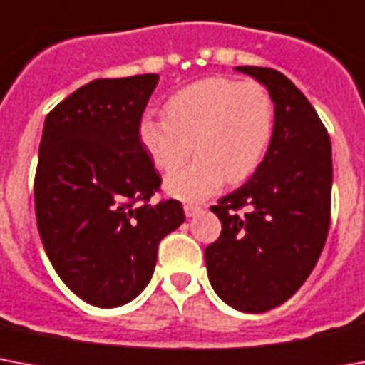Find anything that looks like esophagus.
<instances>
[{
	"label": "esophagus",
	"instance_id": "1",
	"mask_svg": "<svg viewBox=\"0 0 365 365\" xmlns=\"http://www.w3.org/2000/svg\"><path fill=\"white\" fill-rule=\"evenodd\" d=\"M201 209H203V207L197 205V203H186V205H185V215L188 218L196 217V215L201 211Z\"/></svg>",
	"mask_w": 365,
	"mask_h": 365
}]
</instances>
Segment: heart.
<instances>
[{"label": "heart", "instance_id": "b5f03b06", "mask_svg": "<svg viewBox=\"0 0 365 365\" xmlns=\"http://www.w3.org/2000/svg\"><path fill=\"white\" fill-rule=\"evenodd\" d=\"M165 118L145 115L137 135L158 171L169 173L196 150L190 165L165 180V190L186 201L203 200L226 179L241 182L262 164L275 130V105L258 83L201 78L165 101Z\"/></svg>", "mask_w": 365, "mask_h": 365}]
</instances>
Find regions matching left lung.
Here are the masks:
<instances>
[{"label": "left lung", "instance_id": "1", "mask_svg": "<svg viewBox=\"0 0 365 365\" xmlns=\"http://www.w3.org/2000/svg\"><path fill=\"white\" fill-rule=\"evenodd\" d=\"M275 103V130L262 164L211 211L222 233L205 249L215 292L243 313H264L298 292L330 230L331 143L296 84L269 67L239 66Z\"/></svg>", "mask_w": 365, "mask_h": 365}]
</instances>
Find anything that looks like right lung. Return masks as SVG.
<instances>
[{"instance_id":"right-lung-1","label":"right lung","mask_w":365,"mask_h":365,"mask_svg":"<svg viewBox=\"0 0 365 365\" xmlns=\"http://www.w3.org/2000/svg\"><path fill=\"white\" fill-rule=\"evenodd\" d=\"M158 78H96L60 101L43 128L37 230L60 279L96 307L137 298L160 241L185 222L180 201L150 203L162 179L137 135Z\"/></svg>"}]
</instances>
